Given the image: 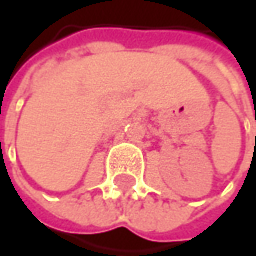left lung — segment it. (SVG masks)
Segmentation results:
<instances>
[{
    "mask_svg": "<svg viewBox=\"0 0 256 256\" xmlns=\"http://www.w3.org/2000/svg\"><path fill=\"white\" fill-rule=\"evenodd\" d=\"M255 141H256V138H255Z\"/></svg>",
    "mask_w": 256,
    "mask_h": 256,
    "instance_id": "8db88e82",
    "label": "left lung"
}]
</instances>
